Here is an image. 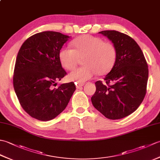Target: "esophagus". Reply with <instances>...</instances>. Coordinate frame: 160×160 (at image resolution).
<instances>
[{
	"label": "esophagus",
	"instance_id": "esophagus-1",
	"mask_svg": "<svg viewBox=\"0 0 160 160\" xmlns=\"http://www.w3.org/2000/svg\"><path fill=\"white\" fill-rule=\"evenodd\" d=\"M84 83H80V82H76V88L77 89H78V88H80L82 87V86H84Z\"/></svg>",
	"mask_w": 160,
	"mask_h": 160
}]
</instances>
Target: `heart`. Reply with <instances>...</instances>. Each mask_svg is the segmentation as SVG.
<instances>
[{
	"mask_svg": "<svg viewBox=\"0 0 160 160\" xmlns=\"http://www.w3.org/2000/svg\"><path fill=\"white\" fill-rule=\"evenodd\" d=\"M73 49L64 47L60 50L59 59L67 70H73L80 58L84 65L75 69L69 78L71 80L82 83L98 73L104 75L112 69L116 60L117 52L113 44L104 42L99 37L84 35L75 39Z\"/></svg>",
	"mask_w": 160,
	"mask_h": 160,
	"instance_id": "heart-1",
	"label": "heart"
}]
</instances>
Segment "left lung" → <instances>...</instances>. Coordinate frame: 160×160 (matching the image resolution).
Returning <instances> with one entry per match:
<instances>
[{
    "label": "left lung",
    "instance_id": "8db88e82",
    "mask_svg": "<svg viewBox=\"0 0 160 160\" xmlns=\"http://www.w3.org/2000/svg\"><path fill=\"white\" fill-rule=\"evenodd\" d=\"M116 49L113 67L95 83L93 107L110 120L123 118L137 109L147 93L148 64L140 47L131 37L115 30L102 31Z\"/></svg>",
    "mask_w": 160,
    "mask_h": 160
}]
</instances>
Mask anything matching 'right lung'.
Wrapping results in <instances>:
<instances>
[{
    "label": "right lung",
    "mask_w": 160,
    "mask_h": 160,
    "mask_svg": "<svg viewBox=\"0 0 160 160\" xmlns=\"http://www.w3.org/2000/svg\"><path fill=\"white\" fill-rule=\"evenodd\" d=\"M69 36L46 31L30 36L17 55L13 84L20 106L30 116L49 121L67 106L76 86L73 82H56L67 72L62 67L59 52Z\"/></svg>",
    "instance_id": "obj_1"
}]
</instances>
